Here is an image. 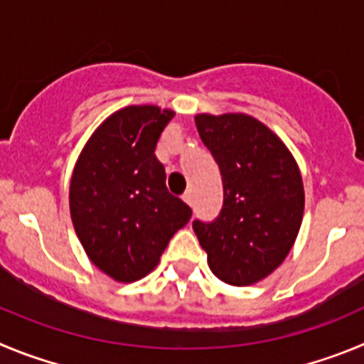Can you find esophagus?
<instances>
[{"instance_id": "esophagus-1", "label": "esophagus", "mask_w": 364, "mask_h": 364, "mask_svg": "<svg viewBox=\"0 0 364 364\" xmlns=\"http://www.w3.org/2000/svg\"><path fill=\"white\" fill-rule=\"evenodd\" d=\"M181 198H183V201L186 203V205H190V206H192V194H190L188 190H186V192H185V194L181 196Z\"/></svg>"}]
</instances>
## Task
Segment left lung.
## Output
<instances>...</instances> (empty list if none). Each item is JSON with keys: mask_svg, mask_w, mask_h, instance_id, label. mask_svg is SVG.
<instances>
[{"mask_svg": "<svg viewBox=\"0 0 364 364\" xmlns=\"http://www.w3.org/2000/svg\"><path fill=\"white\" fill-rule=\"evenodd\" d=\"M194 119L221 170L225 199L215 221H194L192 228L214 276L248 287L270 276L296 243L304 212L299 166L279 137L248 114Z\"/></svg>", "mask_w": 364, "mask_h": 364, "instance_id": "left-lung-1", "label": "left lung"}]
</instances>
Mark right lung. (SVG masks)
Returning <instances> with one entry per match:
<instances>
[{
	"label": "right lung",
	"mask_w": 364,
	"mask_h": 364,
	"mask_svg": "<svg viewBox=\"0 0 364 364\" xmlns=\"http://www.w3.org/2000/svg\"><path fill=\"white\" fill-rule=\"evenodd\" d=\"M174 110L130 105L110 114L81 150L70 179V218L88 259L119 283L158 267L192 218L168 192L156 145Z\"/></svg>",
	"instance_id": "add662e5"
}]
</instances>
